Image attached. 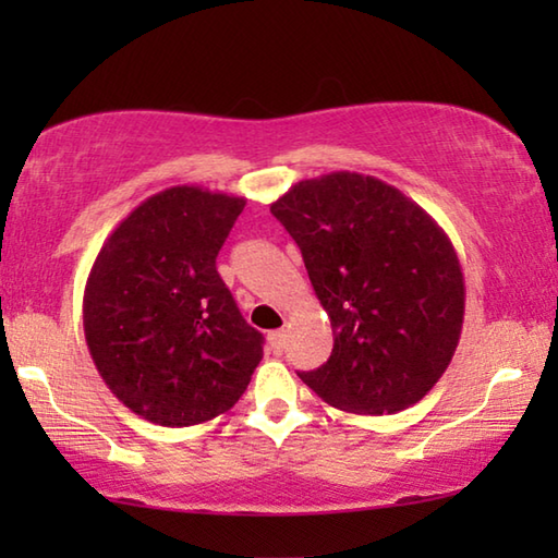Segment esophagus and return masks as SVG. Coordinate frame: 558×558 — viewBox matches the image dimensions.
I'll list each match as a JSON object with an SVG mask.
<instances>
[{
    "instance_id": "obj_1",
    "label": "esophagus",
    "mask_w": 558,
    "mask_h": 558,
    "mask_svg": "<svg viewBox=\"0 0 558 558\" xmlns=\"http://www.w3.org/2000/svg\"><path fill=\"white\" fill-rule=\"evenodd\" d=\"M268 344L272 352L280 354L282 347H286V332H282V329H272V332L268 335Z\"/></svg>"
}]
</instances>
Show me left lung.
<instances>
[{
  "label": "left lung",
  "mask_w": 558,
  "mask_h": 558,
  "mask_svg": "<svg viewBox=\"0 0 558 558\" xmlns=\"http://www.w3.org/2000/svg\"><path fill=\"white\" fill-rule=\"evenodd\" d=\"M270 211L300 245L335 335L327 362L300 379L356 415L418 403L446 374L465 315L448 233L399 189L359 172L302 179Z\"/></svg>",
  "instance_id": "left-lung-1"
}]
</instances>
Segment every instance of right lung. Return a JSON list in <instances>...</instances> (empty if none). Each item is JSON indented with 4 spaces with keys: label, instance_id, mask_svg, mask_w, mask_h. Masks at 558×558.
<instances>
[{
    "label": "right lung",
    "instance_id": "1",
    "mask_svg": "<svg viewBox=\"0 0 558 558\" xmlns=\"http://www.w3.org/2000/svg\"><path fill=\"white\" fill-rule=\"evenodd\" d=\"M243 196L169 186L102 243L83 292V332L118 401L167 428L233 409L263 359L216 270Z\"/></svg>",
    "mask_w": 558,
    "mask_h": 558
}]
</instances>
